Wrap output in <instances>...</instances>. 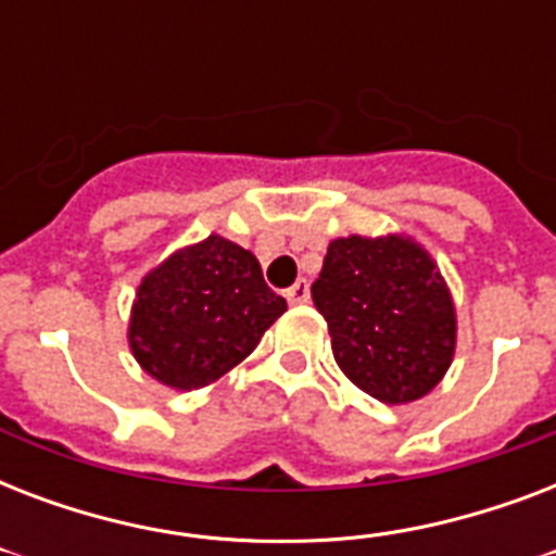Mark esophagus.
<instances>
[{"label": "esophagus", "mask_w": 556, "mask_h": 556, "mask_svg": "<svg viewBox=\"0 0 556 556\" xmlns=\"http://www.w3.org/2000/svg\"><path fill=\"white\" fill-rule=\"evenodd\" d=\"M308 296H312V291H308V282H305V279H296L294 286L286 291V300L291 305H305L308 303Z\"/></svg>", "instance_id": "esophagus-1"}]
</instances>
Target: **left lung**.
<instances>
[{
    "label": "left lung",
    "instance_id": "1",
    "mask_svg": "<svg viewBox=\"0 0 556 556\" xmlns=\"http://www.w3.org/2000/svg\"><path fill=\"white\" fill-rule=\"evenodd\" d=\"M331 352L357 389L409 404L439 387L456 355V305L413 236L331 239L312 286Z\"/></svg>",
    "mask_w": 556,
    "mask_h": 556
}]
</instances>
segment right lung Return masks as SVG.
<instances>
[{
  "mask_svg": "<svg viewBox=\"0 0 556 556\" xmlns=\"http://www.w3.org/2000/svg\"><path fill=\"white\" fill-rule=\"evenodd\" d=\"M286 308L256 256L213 233L141 279L126 338L150 378L190 392L242 364Z\"/></svg>",
  "mask_w": 556,
  "mask_h": 556,
  "instance_id": "add662e5",
  "label": "right lung"
}]
</instances>
